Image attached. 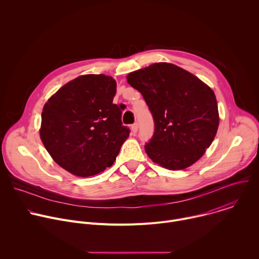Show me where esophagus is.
<instances>
[{"label":"esophagus","instance_id":"esophagus-1","mask_svg":"<svg viewBox=\"0 0 259 259\" xmlns=\"http://www.w3.org/2000/svg\"><path fill=\"white\" fill-rule=\"evenodd\" d=\"M137 130H138V124L137 123H134L132 126H131V131L133 134H136L137 133Z\"/></svg>","mask_w":259,"mask_h":259}]
</instances>
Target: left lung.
<instances>
[{
    "mask_svg": "<svg viewBox=\"0 0 259 259\" xmlns=\"http://www.w3.org/2000/svg\"><path fill=\"white\" fill-rule=\"evenodd\" d=\"M128 83L143 96L155 131L144 145L155 163L169 170L197 162L219 124L214 92L193 73L166 62L130 72Z\"/></svg>",
    "mask_w": 259,
    "mask_h": 259,
    "instance_id": "1",
    "label": "left lung"
}]
</instances>
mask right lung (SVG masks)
<instances>
[{"mask_svg":"<svg viewBox=\"0 0 259 259\" xmlns=\"http://www.w3.org/2000/svg\"><path fill=\"white\" fill-rule=\"evenodd\" d=\"M116 81L85 75L61 87L44 105L40 136L52 159L73 175L98 174L116 161L130 129L113 103Z\"/></svg>","mask_w":259,"mask_h":259,"instance_id":"1","label":"right lung"}]
</instances>
